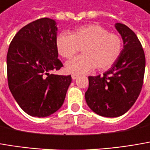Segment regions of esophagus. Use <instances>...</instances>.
Masks as SVG:
<instances>
[{
	"label": "esophagus",
	"instance_id": "34e87169",
	"mask_svg": "<svg viewBox=\"0 0 150 150\" xmlns=\"http://www.w3.org/2000/svg\"><path fill=\"white\" fill-rule=\"evenodd\" d=\"M77 78H78V75H76V74H71V79H72L73 80L77 79Z\"/></svg>",
	"mask_w": 150,
	"mask_h": 150
}]
</instances>
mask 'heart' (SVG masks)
Returning <instances> with one entry per match:
<instances>
[{
    "mask_svg": "<svg viewBox=\"0 0 150 150\" xmlns=\"http://www.w3.org/2000/svg\"><path fill=\"white\" fill-rule=\"evenodd\" d=\"M79 47L83 48V55L75 57L66 63V69L71 73L84 74L96 67L100 71L110 68L118 60L123 49L121 38L109 33L98 25L79 27L71 31L61 32L56 38V48L66 59L74 56Z\"/></svg>",
    "mask_w": 150,
    "mask_h": 150,
    "instance_id": "1",
    "label": "heart"
}]
</instances>
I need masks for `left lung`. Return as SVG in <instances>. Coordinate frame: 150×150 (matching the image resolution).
<instances>
[{
	"label": "left lung",
	"mask_w": 150,
	"mask_h": 150,
	"mask_svg": "<svg viewBox=\"0 0 150 150\" xmlns=\"http://www.w3.org/2000/svg\"><path fill=\"white\" fill-rule=\"evenodd\" d=\"M115 28L123 40L118 60L103 75L90 76L85 101L93 112L108 118L123 115L137 101L143 86L145 55L141 42L125 25Z\"/></svg>",
	"instance_id": "1"
}]
</instances>
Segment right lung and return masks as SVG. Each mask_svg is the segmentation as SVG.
<instances>
[{
    "label": "right lung",
    "instance_id": "obj_1",
    "mask_svg": "<svg viewBox=\"0 0 150 150\" xmlns=\"http://www.w3.org/2000/svg\"><path fill=\"white\" fill-rule=\"evenodd\" d=\"M57 25L42 18L14 36L6 55L9 90L19 107L33 117H47L63 105L71 75L50 73L62 67L56 48Z\"/></svg>",
    "mask_w": 150,
    "mask_h": 150
}]
</instances>
